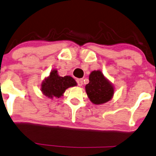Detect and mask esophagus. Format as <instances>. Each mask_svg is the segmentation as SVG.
Listing matches in <instances>:
<instances>
[{
    "instance_id": "1",
    "label": "esophagus",
    "mask_w": 156,
    "mask_h": 156,
    "mask_svg": "<svg viewBox=\"0 0 156 156\" xmlns=\"http://www.w3.org/2000/svg\"><path fill=\"white\" fill-rule=\"evenodd\" d=\"M76 83L79 86H82V84H83V80L82 79H77L76 80Z\"/></svg>"
}]
</instances>
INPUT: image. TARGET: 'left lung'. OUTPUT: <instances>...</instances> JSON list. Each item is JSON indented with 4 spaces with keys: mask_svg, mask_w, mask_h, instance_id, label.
<instances>
[{
    "mask_svg": "<svg viewBox=\"0 0 156 156\" xmlns=\"http://www.w3.org/2000/svg\"><path fill=\"white\" fill-rule=\"evenodd\" d=\"M89 80L85 90L90 101L96 105L110 101L113 95V87L101 71H93L90 74Z\"/></svg>",
    "mask_w": 156,
    "mask_h": 156,
    "instance_id": "1",
    "label": "left lung"
}]
</instances>
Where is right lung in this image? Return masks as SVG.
Segmentation results:
<instances>
[{
	"mask_svg": "<svg viewBox=\"0 0 156 156\" xmlns=\"http://www.w3.org/2000/svg\"><path fill=\"white\" fill-rule=\"evenodd\" d=\"M76 85V82L72 76H59L56 70H53L50 76L43 82L41 90L49 98H60L65 90Z\"/></svg>",
	"mask_w": 156,
	"mask_h": 156,
	"instance_id": "1",
	"label": "right lung"
}]
</instances>
